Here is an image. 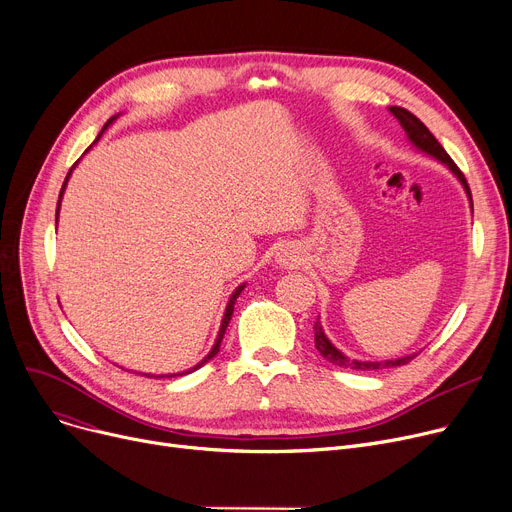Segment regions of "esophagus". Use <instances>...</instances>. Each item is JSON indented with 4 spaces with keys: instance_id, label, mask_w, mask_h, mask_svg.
Here are the masks:
<instances>
[{
    "instance_id": "34e87169",
    "label": "esophagus",
    "mask_w": 512,
    "mask_h": 512,
    "mask_svg": "<svg viewBox=\"0 0 512 512\" xmlns=\"http://www.w3.org/2000/svg\"><path fill=\"white\" fill-rule=\"evenodd\" d=\"M280 263H282V265H292V263H297V255H292V251H290V249H284V251H282V255H280Z\"/></svg>"
}]
</instances>
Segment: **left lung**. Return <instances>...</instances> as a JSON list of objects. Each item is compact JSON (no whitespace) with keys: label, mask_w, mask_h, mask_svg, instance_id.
Segmentation results:
<instances>
[{"label":"left lung","mask_w":512,"mask_h":512,"mask_svg":"<svg viewBox=\"0 0 512 512\" xmlns=\"http://www.w3.org/2000/svg\"><path fill=\"white\" fill-rule=\"evenodd\" d=\"M390 112L398 118V122H400V126L405 128V132H407V137H409V141L417 147V149H421V151H425V153H429L432 157H436V159H440L442 164H446L452 172H454V176L459 178L461 182H463V186H465V191H467V195H469V201H471V188H469V184H467V180H465V174L459 170V166L454 164L452 161V157L444 151V147L438 143V139L434 137L432 132L427 130V126L417 118V116H413L409 110H405V107H390ZM471 209H473V201H471ZM313 330H315V348L319 351V355L324 357V359H328L330 363H334V365H338V367H344V369H359V371H369V369H384V367H398V365H407L411 359H415L417 355H409V357H402V359H394V361H375V363H371V361H357V359H348V357H344L338 348L326 338V334H324V330H321V324H319V319L315 321L313 324Z\"/></svg>","instance_id":"obj_1"}]
</instances>
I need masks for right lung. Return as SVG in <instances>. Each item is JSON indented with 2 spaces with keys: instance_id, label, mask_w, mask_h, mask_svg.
<instances>
[{
  "instance_id": "obj_1",
  "label": "right lung",
  "mask_w": 512,
  "mask_h": 512,
  "mask_svg": "<svg viewBox=\"0 0 512 512\" xmlns=\"http://www.w3.org/2000/svg\"><path fill=\"white\" fill-rule=\"evenodd\" d=\"M114 120V118H112ZM110 120V122H112ZM110 122H107V124H110ZM105 124V126H107ZM103 132V130H101ZM99 137H101V134H99ZM97 137V139H99ZM72 172V170H70ZM70 176V174H68ZM68 180V178H66ZM64 188H66V182H64V186H62V193H64ZM62 193H60V199H62ZM58 211H60V203H58ZM242 288H245V286H238L236 290H234V294H232V297H230V303H228V307H226V313H224V319H222V328H220V334H218V340H215V344H213V348H211V353L199 363V365H195L193 369H188V371H182V373H178V375H184V373H191V371H195V369H199L201 365H205L209 359H213L215 355H218L220 353V344H222V338H224V334H226V328H228V324H230V319H232V311H234V301L238 299V294L242 292ZM176 375V373H174ZM174 375H166V378H174ZM147 378H149V375H147ZM159 378H164V375H159Z\"/></svg>"
}]
</instances>
